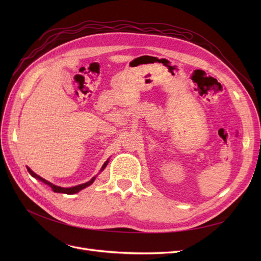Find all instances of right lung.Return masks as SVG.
<instances>
[{
    "label": "right lung",
    "instance_id": "right-lung-1",
    "mask_svg": "<svg viewBox=\"0 0 261 261\" xmlns=\"http://www.w3.org/2000/svg\"><path fill=\"white\" fill-rule=\"evenodd\" d=\"M108 163H109V159L103 163V165H102V168H101L100 172H102V171H103V170L107 168ZM27 170H28V172L30 173V175H31V176L35 177V178H37V179H39L40 181H42V183H44L45 185L50 186V187L52 188V191H53L54 193H63V194H67V195H73V194H76V193H78V192H81L82 189H84V188H86V187L90 186V185L93 183V181H94V179H96V177H97V175H96V176H93L90 180L86 181V183H84V184L77 185V186H73V187H61V186H58V185H54V184L50 183L49 180H46V179L42 178L41 176L37 175L36 173H35L34 171H31L28 167H27Z\"/></svg>",
    "mask_w": 261,
    "mask_h": 261
}]
</instances>
